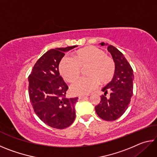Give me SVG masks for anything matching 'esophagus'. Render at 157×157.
Here are the masks:
<instances>
[{
    "label": "esophagus",
    "mask_w": 157,
    "mask_h": 157,
    "mask_svg": "<svg viewBox=\"0 0 157 157\" xmlns=\"http://www.w3.org/2000/svg\"><path fill=\"white\" fill-rule=\"evenodd\" d=\"M87 96L86 95H80V96H79V99H84V98H86Z\"/></svg>",
    "instance_id": "1"
}]
</instances>
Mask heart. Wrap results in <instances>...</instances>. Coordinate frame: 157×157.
Returning a JSON list of instances; mask_svg holds the SVG:
<instances>
[{
  "label": "heart",
  "instance_id": "heart-1",
  "mask_svg": "<svg viewBox=\"0 0 157 157\" xmlns=\"http://www.w3.org/2000/svg\"><path fill=\"white\" fill-rule=\"evenodd\" d=\"M86 70V78H81L71 86L74 95H86L97 88L98 84H107L112 80L116 71V64L112 58L95 46H86L74 54V59L63 57L59 64V71L68 82H73L78 78L81 68Z\"/></svg>",
  "mask_w": 157,
  "mask_h": 157
}]
</instances>
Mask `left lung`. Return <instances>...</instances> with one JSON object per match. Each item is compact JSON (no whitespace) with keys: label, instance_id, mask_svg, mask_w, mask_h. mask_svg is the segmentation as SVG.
<instances>
[{"label":"left lung","instance_id":"1","mask_svg":"<svg viewBox=\"0 0 157 157\" xmlns=\"http://www.w3.org/2000/svg\"><path fill=\"white\" fill-rule=\"evenodd\" d=\"M100 44L108 46V51L115 62L116 71L112 80L102 89L105 94L100 97V102L95 106V109L100 118L112 121L120 118L128 108L133 95L134 74L123 53L111 45L103 42ZM108 92L110 96L106 97Z\"/></svg>","mask_w":157,"mask_h":157}]
</instances>
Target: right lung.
I'll return each instance as SVG.
<instances>
[{
	"mask_svg": "<svg viewBox=\"0 0 157 157\" xmlns=\"http://www.w3.org/2000/svg\"><path fill=\"white\" fill-rule=\"evenodd\" d=\"M78 46L51 49L37 60L28 77L29 96L36 116L56 129L70 126L75 118L78 98H66L68 87L59 75V64L64 52Z\"/></svg>",
	"mask_w": 157,
	"mask_h": 157,
	"instance_id": "add662e5",
	"label": "right lung"
}]
</instances>
